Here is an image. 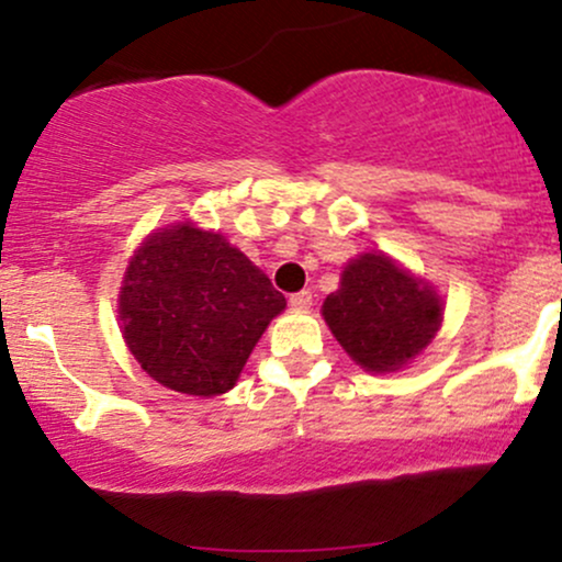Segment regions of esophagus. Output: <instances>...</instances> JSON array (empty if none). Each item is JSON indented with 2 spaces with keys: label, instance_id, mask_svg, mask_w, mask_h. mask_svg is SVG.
<instances>
[{
  "label": "esophagus",
  "instance_id": "obj_1",
  "mask_svg": "<svg viewBox=\"0 0 562 562\" xmlns=\"http://www.w3.org/2000/svg\"><path fill=\"white\" fill-rule=\"evenodd\" d=\"M290 306L299 308V312H306V308L312 306V293H308V290H301V293H293V295H290Z\"/></svg>",
  "mask_w": 562,
  "mask_h": 562
}]
</instances>
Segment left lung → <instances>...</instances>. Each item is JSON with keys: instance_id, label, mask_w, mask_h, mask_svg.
Masks as SVG:
<instances>
[{"instance_id": "8db88e82", "label": "left lung", "mask_w": 562, "mask_h": 562, "mask_svg": "<svg viewBox=\"0 0 562 562\" xmlns=\"http://www.w3.org/2000/svg\"><path fill=\"white\" fill-rule=\"evenodd\" d=\"M322 317L359 367L393 372L434 340L443 303L428 282L385 254H362L346 263L340 288L322 303Z\"/></svg>"}]
</instances>
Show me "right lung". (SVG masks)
<instances>
[{
  "instance_id": "obj_1",
  "label": "right lung",
  "mask_w": 562,
  "mask_h": 562,
  "mask_svg": "<svg viewBox=\"0 0 562 562\" xmlns=\"http://www.w3.org/2000/svg\"><path fill=\"white\" fill-rule=\"evenodd\" d=\"M282 308L285 295L243 250L192 222L153 232L119 295L121 330L142 370L190 396L227 393Z\"/></svg>"
}]
</instances>
